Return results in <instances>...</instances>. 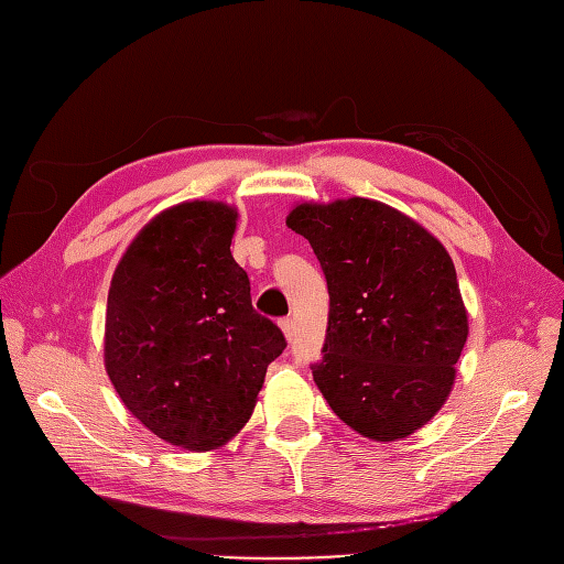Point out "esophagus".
<instances>
[{"label": "esophagus", "mask_w": 564, "mask_h": 564, "mask_svg": "<svg viewBox=\"0 0 564 564\" xmlns=\"http://www.w3.org/2000/svg\"><path fill=\"white\" fill-rule=\"evenodd\" d=\"M280 327H282V332H284V336L292 340L294 338V319L292 317H282L280 319Z\"/></svg>", "instance_id": "34e87169"}]
</instances>
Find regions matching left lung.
I'll use <instances>...</instances> for the list:
<instances>
[{
    "label": "left lung",
    "instance_id": "left-lung-1",
    "mask_svg": "<svg viewBox=\"0 0 564 564\" xmlns=\"http://www.w3.org/2000/svg\"><path fill=\"white\" fill-rule=\"evenodd\" d=\"M286 226L311 242L329 289L313 379L334 414L390 442L429 423L454 383L468 317L456 270L431 232L388 204H301Z\"/></svg>",
    "mask_w": 564,
    "mask_h": 564
}]
</instances>
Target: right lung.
Segmentation results:
<instances>
[{"mask_svg":"<svg viewBox=\"0 0 564 564\" xmlns=\"http://www.w3.org/2000/svg\"><path fill=\"white\" fill-rule=\"evenodd\" d=\"M237 214L185 202L139 232L108 294V377L148 431L207 452L249 421L286 338L256 313L230 240Z\"/></svg>","mask_w":564,"mask_h":564,"instance_id":"right-lung-1","label":"right lung"}]
</instances>
